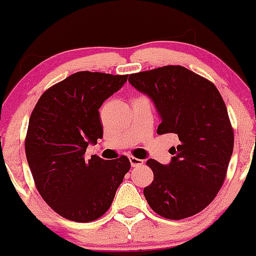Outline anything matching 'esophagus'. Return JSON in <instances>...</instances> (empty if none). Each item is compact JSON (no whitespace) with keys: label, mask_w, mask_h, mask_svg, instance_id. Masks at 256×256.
I'll list each match as a JSON object with an SVG mask.
<instances>
[{"label":"esophagus","mask_w":256,"mask_h":256,"mask_svg":"<svg viewBox=\"0 0 256 256\" xmlns=\"http://www.w3.org/2000/svg\"><path fill=\"white\" fill-rule=\"evenodd\" d=\"M128 160H130V164H131V166H132V167H138V166H141V164H144V161H142V160H140V158H136V157H132V156H130V157H128Z\"/></svg>","instance_id":"obj_1"}]
</instances>
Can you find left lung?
<instances>
[{"mask_svg": "<svg viewBox=\"0 0 256 256\" xmlns=\"http://www.w3.org/2000/svg\"><path fill=\"white\" fill-rule=\"evenodd\" d=\"M130 84L154 102L157 134H174L168 164L147 160L154 180L144 190L152 210L167 219L203 210L223 186L233 154L234 134L223 98L213 82L180 66L131 74Z\"/></svg>", "mask_w": 256, "mask_h": 256, "instance_id": "left-lung-1", "label": "left lung"}]
</instances>
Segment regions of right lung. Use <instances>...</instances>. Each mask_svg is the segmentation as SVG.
Instances as JSON below:
<instances>
[{"mask_svg":"<svg viewBox=\"0 0 256 256\" xmlns=\"http://www.w3.org/2000/svg\"><path fill=\"white\" fill-rule=\"evenodd\" d=\"M126 82L128 76L78 72L46 90L30 115L26 156L36 187L69 220L100 218L130 170L126 156L85 157L89 144L102 138L100 106Z\"/></svg>","mask_w":256,"mask_h":256,"instance_id":"obj_1","label":"right lung"}]
</instances>
